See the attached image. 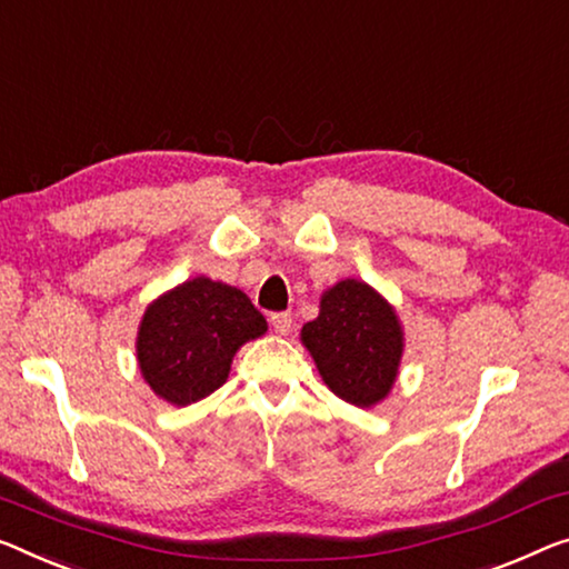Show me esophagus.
I'll use <instances>...</instances> for the list:
<instances>
[{
    "instance_id": "1",
    "label": "esophagus",
    "mask_w": 569,
    "mask_h": 569,
    "mask_svg": "<svg viewBox=\"0 0 569 569\" xmlns=\"http://www.w3.org/2000/svg\"><path fill=\"white\" fill-rule=\"evenodd\" d=\"M270 325H273L276 335H288V332H291V325H293L291 311H276L273 317H270Z\"/></svg>"
}]
</instances>
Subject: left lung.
Listing matches in <instances>:
<instances>
[{"label": "left lung", "mask_w": 569, "mask_h": 569, "mask_svg": "<svg viewBox=\"0 0 569 569\" xmlns=\"http://www.w3.org/2000/svg\"><path fill=\"white\" fill-rule=\"evenodd\" d=\"M301 342L332 393L360 409L388 396L403 352L396 311L355 278L321 296L319 317L303 325Z\"/></svg>", "instance_id": "1"}]
</instances>
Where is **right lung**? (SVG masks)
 <instances>
[{"label":"right lung","instance_id":"obj_1","mask_svg":"<svg viewBox=\"0 0 569 569\" xmlns=\"http://www.w3.org/2000/svg\"><path fill=\"white\" fill-rule=\"evenodd\" d=\"M266 329L242 291L193 278L148 307L138 335L140 370L160 398L189 406L214 393L240 345Z\"/></svg>","mask_w":569,"mask_h":569}]
</instances>
